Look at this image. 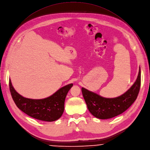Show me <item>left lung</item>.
Segmentation results:
<instances>
[{
	"label": "left lung",
	"instance_id": "1",
	"mask_svg": "<svg viewBox=\"0 0 150 150\" xmlns=\"http://www.w3.org/2000/svg\"><path fill=\"white\" fill-rule=\"evenodd\" d=\"M141 86V70L139 69L136 81L128 91L116 98L108 99L88 91L82 87L81 92L87 108L94 116L106 119L122 113L135 101Z\"/></svg>",
	"mask_w": 150,
	"mask_h": 150
}]
</instances>
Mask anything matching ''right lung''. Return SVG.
<instances>
[{
    "instance_id": "obj_1",
    "label": "right lung",
    "mask_w": 150,
    "mask_h": 150,
    "mask_svg": "<svg viewBox=\"0 0 150 150\" xmlns=\"http://www.w3.org/2000/svg\"><path fill=\"white\" fill-rule=\"evenodd\" d=\"M9 89L12 99L17 107L23 112L38 120L52 122L62 116L64 109L67 94L73 84H69L51 96L43 99H31L22 97L13 87L9 80Z\"/></svg>"
}]
</instances>
